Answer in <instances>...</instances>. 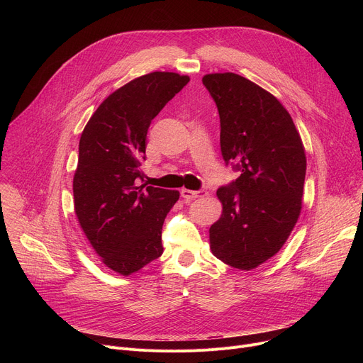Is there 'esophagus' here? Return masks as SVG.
<instances>
[{"label":"esophagus","mask_w":363,"mask_h":363,"mask_svg":"<svg viewBox=\"0 0 363 363\" xmlns=\"http://www.w3.org/2000/svg\"><path fill=\"white\" fill-rule=\"evenodd\" d=\"M181 195H182V198H184V199L191 201V199H195V198L205 196V195H206V191H205V189H198V191H192V189H182V191H181Z\"/></svg>","instance_id":"obj_1"}]
</instances>
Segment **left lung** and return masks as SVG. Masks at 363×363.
Here are the masks:
<instances>
[{
	"instance_id": "left-lung-1",
	"label": "left lung",
	"mask_w": 363,
	"mask_h": 363,
	"mask_svg": "<svg viewBox=\"0 0 363 363\" xmlns=\"http://www.w3.org/2000/svg\"><path fill=\"white\" fill-rule=\"evenodd\" d=\"M221 123L225 165L240 177L220 186L221 218L210 228L213 254L251 270L289 238L301 210L306 155L291 116L267 90L235 73L202 77Z\"/></svg>"
}]
</instances>
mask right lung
<instances>
[{"label": "right lung", "mask_w": 363, "mask_h": 363, "mask_svg": "<svg viewBox=\"0 0 363 363\" xmlns=\"http://www.w3.org/2000/svg\"><path fill=\"white\" fill-rule=\"evenodd\" d=\"M188 82L169 72L129 82L103 100L80 136L74 211L103 263L119 274L164 252L162 225L179 192L140 185V165L152 119Z\"/></svg>", "instance_id": "obj_1"}]
</instances>
